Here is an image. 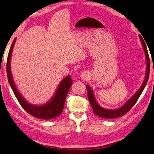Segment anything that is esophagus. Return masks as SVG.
Returning a JSON list of instances; mask_svg holds the SVG:
<instances>
[{
    "mask_svg": "<svg viewBox=\"0 0 154 154\" xmlns=\"http://www.w3.org/2000/svg\"><path fill=\"white\" fill-rule=\"evenodd\" d=\"M81 78H82V79L83 80H86L88 77H89V74L87 72H83L82 74H81Z\"/></svg>",
    "mask_w": 154,
    "mask_h": 154,
    "instance_id": "1",
    "label": "esophagus"
}]
</instances>
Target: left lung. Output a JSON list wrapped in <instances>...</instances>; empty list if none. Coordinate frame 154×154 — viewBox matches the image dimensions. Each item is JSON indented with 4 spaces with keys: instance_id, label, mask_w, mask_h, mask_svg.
<instances>
[{
    "instance_id": "8db88e82",
    "label": "left lung",
    "mask_w": 154,
    "mask_h": 154,
    "mask_svg": "<svg viewBox=\"0 0 154 154\" xmlns=\"http://www.w3.org/2000/svg\"><path fill=\"white\" fill-rule=\"evenodd\" d=\"M140 41L142 43V45L143 49H144L145 54L146 56V62H147V71H146V75L145 78L144 80V82H143V85L140 86V89L137 91V92L134 94L127 101L125 105H124L122 107L117 109H104L98 105V103L96 102L94 96L93 92L90 86L88 85H86L87 88V91H88V97L89 99V101L91 104V106H92L93 111L94 112V113L100 118H105V119H114L117 118H119L124 115L126 114L127 112H128L130 109H132V106H133L135 104H136L137 101L139 99V96L143 92V90L145 87L146 84H147L148 79H149V69H150V61H149V54H148L147 49V47H146L145 43L143 38L141 37V36L139 35Z\"/></svg>"
}]
</instances>
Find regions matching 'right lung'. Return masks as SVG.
Segmentation results:
<instances>
[{
  "instance_id": "obj_1",
  "label": "right lung",
  "mask_w": 154,
  "mask_h": 154,
  "mask_svg": "<svg viewBox=\"0 0 154 154\" xmlns=\"http://www.w3.org/2000/svg\"><path fill=\"white\" fill-rule=\"evenodd\" d=\"M15 40H16V38H15L14 41H13L11 48L9 49L8 57H7V73L8 82L13 91H14L15 96H16L18 102L20 103V105L27 113L35 117V118L42 119H51L56 118L59 115H60L63 111L65 100H66L68 92L69 91L72 84V80L71 76L69 75V76L65 77L64 79H62L58 85V89H57L54 97L49 102L40 106L34 105L28 103L17 90L11 72L10 60H11L12 51Z\"/></svg>"
}]
</instances>
